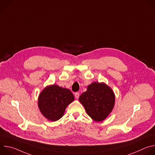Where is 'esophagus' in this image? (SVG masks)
I'll use <instances>...</instances> for the list:
<instances>
[{
  "mask_svg": "<svg viewBox=\"0 0 155 155\" xmlns=\"http://www.w3.org/2000/svg\"><path fill=\"white\" fill-rule=\"evenodd\" d=\"M79 96H80V94H79V93H75V97L76 98V99H78V97H79Z\"/></svg>",
  "mask_w": 155,
  "mask_h": 155,
  "instance_id": "esophagus-1",
  "label": "esophagus"
}]
</instances>
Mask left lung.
<instances>
[{"instance_id":"obj_1","label":"left lung","mask_w":155,"mask_h":155,"mask_svg":"<svg viewBox=\"0 0 155 155\" xmlns=\"http://www.w3.org/2000/svg\"><path fill=\"white\" fill-rule=\"evenodd\" d=\"M87 114L96 121H102L111 113L115 105V97L112 88L104 83L93 82L86 91L79 97Z\"/></svg>"}]
</instances>
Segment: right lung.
I'll list each match as a JSON object with an SVG mask.
<instances>
[{
    "label": "right lung",
    "instance_id": "add662e5",
    "mask_svg": "<svg viewBox=\"0 0 155 155\" xmlns=\"http://www.w3.org/2000/svg\"><path fill=\"white\" fill-rule=\"evenodd\" d=\"M38 101V108L43 117L56 121L63 116L66 107L74 101V96L67 88L53 84L44 88Z\"/></svg>",
    "mask_w": 155,
    "mask_h": 155
}]
</instances>
